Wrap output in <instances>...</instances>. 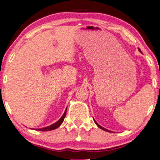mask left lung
<instances>
[{
	"instance_id": "left-lung-1",
	"label": "left lung",
	"mask_w": 160,
	"mask_h": 160,
	"mask_svg": "<svg viewBox=\"0 0 160 160\" xmlns=\"http://www.w3.org/2000/svg\"><path fill=\"white\" fill-rule=\"evenodd\" d=\"M139 51H140V52H141V50H140V49L139 48ZM94 122H95V124H97V126H98V127H99V128L100 129H103V130H104V131H106V132H110L109 131V130H108V129H105V128H104V127H102V126H100V125L99 124H98V123L97 122H96L95 121V120H94Z\"/></svg>"
}]
</instances>
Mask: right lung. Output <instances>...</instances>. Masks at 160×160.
I'll return each mask as SVG.
<instances>
[{
    "instance_id": "add662e5",
    "label": "right lung",
    "mask_w": 160,
    "mask_h": 160,
    "mask_svg": "<svg viewBox=\"0 0 160 160\" xmlns=\"http://www.w3.org/2000/svg\"><path fill=\"white\" fill-rule=\"evenodd\" d=\"M66 111L63 113V116L61 117L59 120L58 121L56 122L54 124L50 125V126L48 127H43V128H41V129H34L36 130H37V131H43V132H47V131H51V130H53L56 128H58V127L60 126V125L62 124L63 122V119H64V118L66 117Z\"/></svg>"
}]
</instances>
